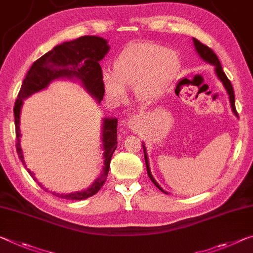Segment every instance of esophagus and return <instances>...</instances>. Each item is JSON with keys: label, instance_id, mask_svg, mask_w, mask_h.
<instances>
[{"label": "esophagus", "instance_id": "34e87169", "mask_svg": "<svg viewBox=\"0 0 253 253\" xmlns=\"http://www.w3.org/2000/svg\"><path fill=\"white\" fill-rule=\"evenodd\" d=\"M139 125H141V118H139V116L134 115L127 120V126H128V128H130V129L135 130Z\"/></svg>", "mask_w": 253, "mask_h": 253}]
</instances>
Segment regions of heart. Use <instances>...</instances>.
I'll return each mask as SVG.
<instances>
[{
	"instance_id": "heart-1",
	"label": "heart",
	"mask_w": 253,
	"mask_h": 253,
	"mask_svg": "<svg viewBox=\"0 0 253 253\" xmlns=\"http://www.w3.org/2000/svg\"><path fill=\"white\" fill-rule=\"evenodd\" d=\"M179 69L175 51L152 42H133L115 59L114 73L103 72L102 85L114 100H123L125 86H131L136 99L151 102L170 89Z\"/></svg>"
}]
</instances>
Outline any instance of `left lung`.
Segmentation results:
<instances>
[{"label":"left lung","mask_w":253,"mask_h":253,"mask_svg":"<svg viewBox=\"0 0 253 253\" xmlns=\"http://www.w3.org/2000/svg\"><path fill=\"white\" fill-rule=\"evenodd\" d=\"M194 43H195V47H196V50H197V53L200 55V57H202L204 61H206L208 63L213 64V65L215 66V71H216V74H217L218 79L222 81L223 85L225 86V89L227 91L228 95H230V102H231V107H232V110H233L234 114L238 116V112H236V109H235V97H234V90H233V86H232L231 84V81L230 80L227 79V76L225 75V73H224V71L222 69V65H220V62L217 56H216V54L214 53L213 50L211 49L210 47L204 45L203 42H200L198 39L194 38ZM143 150H144V158H145V163H146V169H147V174L148 177H150V179L152 180V182H153L156 187L159 188L160 190H161L162 192H164V194H168L167 191H164L161 187L159 186V183L155 181V179L153 178V175H152L151 173V170H150V167H148V160H147V155H146V150H145V146L143 145Z\"/></svg>","instance_id":"8db88e82"}]
</instances>
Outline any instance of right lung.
Listing matches in <instances>:
<instances>
[{
	"instance_id": "obj_1",
	"label": "right lung",
	"mask_w": 253,
	"mask_h": 253,
	"mask_svg": "<svg viewBox=\"0 0 253 253\" xmlns=\"http://www.w3.org/2000/svg\"><path fill=\"white\" fill-rule=\"evenodd\" d=\"M108 50H109V46L107 45V40L95 37V36H83V37L72 40V42H63L61 45L54 47L50 51L42 56L33 64V66L28 71L26 79L23 80L13 108L15 137H17L15 148H17V153L23 164H25V161H23L22 150L20 147L19 127L22 100L35 92L45 89L53 80L58 78H76L82 82L84 87L92 97L100 102L105 94V89L102 85V70L99 62L105 57ZM102 143L103 150H105V153H103L105 167H103V173L97 179V181L92 184L89 189L84 191L69 195H59L53 192L54 196L64 199L82 200L95 195L101 189L107 180L108 172H109L111 156L117 148V119L116 118L105 119ZM28 172L34 180H37L29 169H28ZM38 184L42 187L39 182Z\"/></svg>"
}]
</instances>
